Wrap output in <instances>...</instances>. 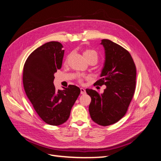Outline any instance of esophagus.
Wrapping results in <instances>:
<instances>
[{
	"label": "esophagus",
	"mask_w": 161,
	"mask_h": 161,
	"mask_svg": "<svg viewBox=\"0 0 161 161\" xmlns=\"http://www.w3.org/2000/svg\"><path fill=\"white\" fill-rule=\"evenodd\" d=\"M80 93H81L82 95H84V94H85V93H86V91H85V89H83V88H80Z\"/></svg>",
	"instance_id": "34e87169"
}]
</instances>
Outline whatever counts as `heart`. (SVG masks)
Here are the masks:
<instances>
[{"label": "heart", "instance_id": "1", "mask_svg": "<svg viewBox=\"0 0 161 161\" xmlns=\"http://www.w3.org/2000/svg\"><path fill=\"white\" fill-rule=\"evenodd\" d=\"M83 54L87 61L92 59H94L97 61V59H98V53L95 50L87 49L84 52Z\"/></svg>", "mask_w": 161, "mask_h": 161}]
</instances>
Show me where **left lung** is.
Segmentation results:
<instances>
[{
    "mask_svg": "<svg viewBox=\"0 0 161 161\" xmlns=\"http://www.w3.org/2000/svg\"><path fill=\"white\" fill-rule=\"evenodd\" d=\"M105 62L101 79L94 85H105L103 93L86 89L91 98L89 113L92 121L100 125L114 124L127 112L136 88V69L130 53L109 40H101Z\"/></svg>",
    "mask_w": 161,
    "mask_h": 161,
    "instance_id": "1",
    "label": "left lung"
}]
</instances>
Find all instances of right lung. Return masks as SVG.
Masks as SVG:
<instances>
[{
    "label": "right lung",
    "instance_id": "1",
    "mask_svg": "<svg viewBox=\"0 0 161 161\" xmlns=\"http://www.w3.org/2000/svg\"><path fill=\"white\" fill-rule=\"evenodd\" d=\"M62 47L58 42L44 43L29 56L23 68V82L28 99L42 119L52 125L66 122L80 92L75 85L57 91L53 85L54 74L62 67Z\"/></svg>",
    "mask_w": 161,
    "mask_h": 161
}]
</instances>
